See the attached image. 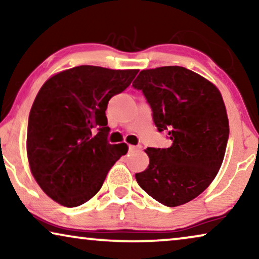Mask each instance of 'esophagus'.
I'll return each instance as SVG.
<instances>
[{
  "label": "esophagus",
  "mask_w": 259,
  "mask_h": 259,
  "mask_svg": "<svg viewBox=\"0 0 259 259\" xmlns=\"http://www.w3.org/2000/svg\"><path fill=\"white\" fill-rule=\"evenodd\" d=\"M140 148H141L140 145H137V146H136V145H130V151H131V152L137 151V150H140Z\"/></svg>",
  "instance_id": "obj_1"
}]
</instances>
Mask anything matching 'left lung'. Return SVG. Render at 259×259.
Masks as SVG:
<instances>
[{
  "label": "left lung",
  "mask_w": 259,
  "mask_h": 259,
  "mask_svg": "<svg viewBox=\"0 0 259 259\" xmlns=\"http://www.w3.org/2000/svg\"><path fill=\"white\" fill-rule=\"evenodd\" d=\"M143 91L168 148L145 150L147 168L136 173L145 192L162 205L186 204L210 186L224 160L229 119L221 92L211 81L179 66L144 69L133 81Z\"/></svg>",
  "instance_id": "1"
}]
</instances>
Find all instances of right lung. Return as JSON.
<instances>
[{"instance_id":"1","label":"right lung","mask_w":259,"mask_h":259,"mask_svg":"<svg viewBox=\"0 0 259 259\" xmlns=\"http://www.w3.org/2000/svg\"><path fill=\"white\" fill-rule=\"evenodd\" d=\"M138 72L83 65L54 74L40 88L28 120L27 157L38 186L56 203H86L127 153V144L107 141L106 109Z\"/></svg>"}]
</instances>
